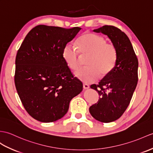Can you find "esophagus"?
Instances as JSON below:
<instances>
[{
    "label": "esophagus",
    "instance_id": "34e87169",
    "mask_svg": "<svg viewBox=\"0 0 153 153\" xmlns=\"http://www.w3.org/2000/svg\"><path fill=\"white\" fill-rule=\"evenodd\" d=\"M83 88L85 89H88V88H89V85L87 83H83Z\"/></svg>",
    "mask_w": 153,
    "mask_h": 153
}]
</instances>
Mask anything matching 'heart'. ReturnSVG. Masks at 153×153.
Listing matches in <instances>:
<instances>
[{
    "label": "heart",
    "mask_w": 153,
    "mask_h": 153,
    "mask_svg": "<svg viewBox=\"0 0 153 153\" xmlns=\"http://www.w3.org/2000/svg\"><path fill=\"white\" fill-rule=\"evenodd\" d=\"M77 49L66 45L62 50V58L68 68L74 71L80 67V54L88 55L86 65L76 73L77 78L85 83H91L97 80L101 74L108 76L115 68L117 51L115 46L107 43L106 39L101 35L85 33L77 40Z\"/></svg>",
    "instance_id": "1"
}]
</instances>
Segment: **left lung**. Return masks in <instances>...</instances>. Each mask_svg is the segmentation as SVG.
Instances as JSON below:
<instances>
[{
	"mask_svg": "<svg viewBox=\"0 0 153 153\" xmlns=\"http://www.w3.org/2000/svg\"><path fill=\"white\" fill-rule=\"evenodd\" d=\"M93 31L107 35L117 51L115 68L98 85H91L100 95L89 108L91 115L98 121L110 123L120 118L130 104L137 84L138 60L128 37L119 28L104 25Z\"/></svg>",
	"mask_w": 153,
	"mask_h": 153,
	"instance_id": "1",
	"label": "left lung"
}]
</instances>
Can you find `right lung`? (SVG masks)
<instances>
[{
	"mask_svg": "<svg viewBox=\"0 0 153 153\" xmlns=\"http://www.w3.org/2000/svg\"><path fill=\"white\" fill-rule=\"evenodd\" d=\"M80 27L40 25L27 34L17 53L14 81L27 113L42 123L64 117L71 100L83 90L62 58V50Z\"/></svg>",
	"mask_w": 153,
	"mask_h": 153,
	"instance_id": "add662e5",
	"label": "right lung"
}]
</instances>
